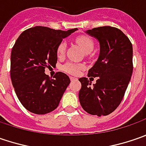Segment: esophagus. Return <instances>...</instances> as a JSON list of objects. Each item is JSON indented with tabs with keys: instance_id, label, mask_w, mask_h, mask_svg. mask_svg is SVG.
I'll return each instance as SVG.
<instances>
[{
	"instance_id": "esophagus-1",
	"label": "esophagus",
	"mask_w": 146,
	"mask_h": 146,
	"mask_svg": "<svg viewBox=\"0 0 146 146\" xmlns=\"http://www.w3.org/2000/svg\"><path fill=\"white\" fill-rule=\"evenodd\" d=\"M70 80H71V81H74V80H76V78H75V77H72V76H70Z\"/></svg>"
}]
</instances>
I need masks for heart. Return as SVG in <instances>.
Segmentation results:
<instances>
[{"instance_id":"b5f03b06","label":"heart","mask_w":146,"mask_h":146,"mask_svg":"<svg viewBox=\"0 0 146 146\" xmlns=\"http://www.w3.org/2000/svg\"><path fill=\"white\" fill-rule=\"evenodd\" d=\"M76 43L81 47L82 49L86 53H91L94 48V42L91 39V37L88 36H79L78 37H76ZM66 43L65 41H62L57 47V50H56L57 56L58 58H62L66 53ZM82 67L83 66L81 65L68 62L62 66V70L71 75H76L81 70Z\"/></svg>"}]
</instances>
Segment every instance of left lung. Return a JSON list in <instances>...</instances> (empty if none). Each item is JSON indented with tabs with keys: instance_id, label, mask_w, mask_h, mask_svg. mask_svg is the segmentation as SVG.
I'll list each match as a JSON object with an SVG mask.
<instances>
[{
	"instance_id": "left-lung-1",
	"label": "left lung",
	"mask_w": 146,
	"mask_h": 146,
	"mask_svg": "<svg viewBox=\"0 0 146 146\" xmlns=\"http://www.w3.org/2000/svg\"><path fill=\"white\" fill-rule=\"evenodd\" d=\"M86 32L100 43L98 61L88 73L91 79L97 77L98 80L91 87L88 78L79 79L80 102L90 115H108L119 106L131 80L132 44L123 31L114 27H94Z\"/></svg>"
}]
</instances>
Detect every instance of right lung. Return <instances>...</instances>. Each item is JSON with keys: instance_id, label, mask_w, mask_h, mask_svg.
Listing matches in <instances>:
<instances>
[{"instance_id": "add662e5", "label": "right lung", "mask_w": 146, "mask_h": 146, "mask_svg": "<svg viewBox=\"0 0 146 146\" xmlns=\"http://www.w3.org/2000/svg\"><path fill=\"white\" fill-rule=\"evenodd\" d=\"M76 30L36 26L23 31L17 39L11 51L10 77L20 102L31 113L44 115L58 106L70 79L60 71L51 79L44 70L56 66L58 45Z\"/></svg>"}]
</instances>
